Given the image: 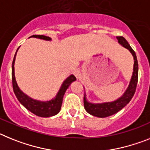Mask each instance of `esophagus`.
<instances>
[{
    "mask_svg": "<svg viewBox=\"0 0 150 150\" xmlns=\"http://www.w3.org/2000/svg\"><path fill=\"white\" fill-rule=\"evenodd\" d=\"M73 74H74V75H75V76L76 77L77 79H79V78H80V76H81V71H80V70L79 69H76L74 70Z\"/></svg>",
    "mask_w": 150,
    "mask_h": 150,
    "instance_id": "esophagus-1",
    "label": "esophagus"
}]
</instances>
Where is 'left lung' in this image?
<instances>
[{"label":"left lung","instance_id":"1","mask_svg":"<svg viewBox=\"0 0 150 150\" xmlns=\"http://www.w3.org/2000/svg\"><path fill=\"white\" fill-rule=\"evenodd\" d=\"M118 43L122 44L124 47L127 48L129 50L131 54L134 57V71L131 77V81H130L129 86L123 95L119 99L115 101L110 103H88L86 100L85 93L84 96V109L89 114L92 115L93 116L100 117V118H105V117L110 116L115 113L118 112L121 109H123L128 103L131 101L133 96L134 95L136 91L137 84L138 81V62L137 59L136 53L134 50L131 47L130 44L127 43L126 39L122 36H118L117 37Z\"/></svg>","mask_w":150,"mask_h":150}]
</instances>
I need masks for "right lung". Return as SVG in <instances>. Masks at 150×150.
Here are the masks:
<instances>
[{"label": "right lung", "mask_w": 150, "mask_h": 150, "mask_svg": "<svg viewBox=\"0 0 150 150\" xmlns=\"http://www.w3.org/2000/svg\"><path fill=\"white\" fill-rule=\"evenodd\" d=\"M31 37L38 38H41L43 39V40H46V41H50L51 40L50 37H47V36L45 35H34ZM17 50H16V52H17ZM16 52L12 63L13 89L14 93H15L16 98L22 103L23 106H24L28 109V111L34 113L38 116L50 117L53 116V115H55L57 113H59V112L60 111L62 99H63L65 92L68 89L69 86L71 84V83L76 80V78L73 75H71L69 77H68L67 79L64 81V82L62 83L60 89H59V92L57 94L55 98L53 99L52 100L47 101V102H41V101H38V100H33V99L30 98L28 96L25 94L23 91L19 89L17 85V83L16 81L15 74H14V62H15Z\"/></svg>", "instance_id": "1"}]
</instances>
